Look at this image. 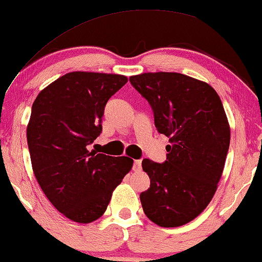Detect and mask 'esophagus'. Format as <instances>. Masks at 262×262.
Masks as SVG:
<instances>
[{
	"label": "esophagus",
	"mask_w": 262,
	"mask_h": 262,
	"mask_svg": "<svg viewBox=\"0 0 262 262\" xmlns=\"http://www.w3.org/2000/svg\"><path fill=\"white\" fill-rule=\"evenodd\" d=\"M141 169H142V162H141V159H136V161L134 162V170L140 171Z\"/></svg>",
	"instance_id": "esophagus-1"
}]
</instances>
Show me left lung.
Returning <instances> with one entry per match:
<instances>
[{
    "label": "left lung",
    "mask_w": 262,
    "mask_h": 262,
    "mask_svg": "<svg viewBox=\"0 0 262 262\" xmlns=\"http://www.w3.org/2000/svg\"><path fill=\"white\" fill-rule=\"evenodd\" d=\"M130 82L170 142L164 163L142 161L150 179L140 195L143 212L159 227L184 226L207 207L222 177L230 142L223 104L208 83L183 73L147 72Z\"/></svg>",
    "instance_id": "1"
}]
</instances>
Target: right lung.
I'll list each match as a JSON object with an SVG mask.
<instances>
[{"label":"right lung","mask_w":262,"mask_h":262,"mask_svg":"<svg viewBox=\"0 0 262 262\" xmlns=\"http://www.w3.org/2000/svg\"><path fill=\"white\" fill-rule=\"evenodd\" d=\"M126 82L122 75L70 72L33 103L27 141L34 175L52 206L73 222L103 216L134 164L128 157L88 150L101 132L106 101Z\"/></svg>","instance_id":"right-lung-1"}]
</instances>
